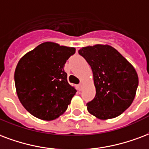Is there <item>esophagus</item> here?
<instances>
[{"label": "esophagus", "instance_id": "34e87169", "mask_svg": "<svg viewBox=\"0 0 149 149\" xmlns=\"http://www.w3.org/2000/svg\"><path fill=\"white\" fill-rule=\"evenodd\" d=\"M78 89H79V91H81V89H82V84H78Z\"/></svg>", "mask_w": 149, "mask_h": 149}]
</instances>
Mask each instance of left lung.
I'll use <instances>...</instances> for the list:
<instances>
[{"label": "left lung", "mask_w": 149, "mask_h": 149, "mask_svg": "<svg viewBox=\"0 0 149 149\" xmlns=\"http://www.w3.org/2000/svg\"><path fill=\"white\" fill-rule=\"evenodd\" d=\"M93 72L95 95L87 103L90 114L100 119L118 116L132 104L138 86L136 70L118 50L108 45L79 49Z\"/></svg>", "instance_id": "1"}]
</instances>
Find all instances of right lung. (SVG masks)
<instances>
[{
  "label": "right lung",
  "mask_w": 149,
  "mask_h": 149,
  "mask_svg": "<svg viewBox=\"0 0 149 149\" xmlns=\"http://www.w3.org/2000/svg\"><path fill=\"white\" fill-rule=\"evenodd\" d=\"M73 47L43 42L19 61L14 74L16 93L33 116L51 121L68 108L77 89L67 80L65 64Z\"/></svg>",
  "instance_id": "right-lung-1"
}]
</instances>
